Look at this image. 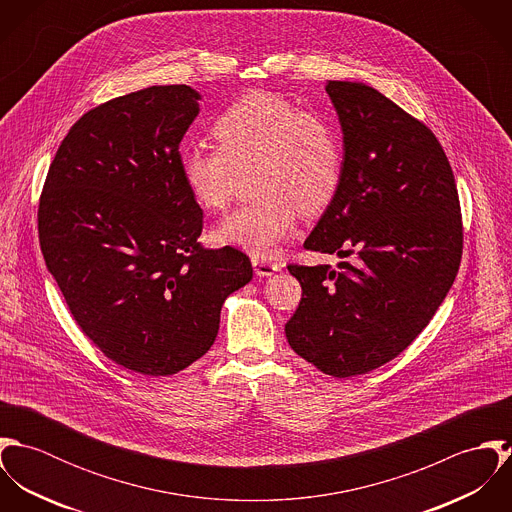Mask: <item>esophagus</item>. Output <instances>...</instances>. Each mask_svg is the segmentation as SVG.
<instances>
[{
	"label": "esophagus",
	"mask_w": 512,
	"mask_h": 512,
	"mask_svg": "<svg viewBox=\"0 0 512 512\" xmlns=\"http://www.w3.org/2000/svg\"><path fill=\"white\" fill-rule=\"evenodd\" d=\"M252 266H254L256 276H272L274 272L280 270V264L274 262L272 258H266V256H254Z\"/></svg>",
	"instance_id": "esophagus-1"
}]
</instances>
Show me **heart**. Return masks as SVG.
<instances>
[{"label":"heart","instance_id":"obj_1","mask_svg":"<svg viewBox=\"0 0 512 512\" xmlns=\"http://www.w3.org/2000/svg\"><path fill=\"white\" fill-rule=\"evenodd\" d=\"M213 136L217 147H187L179 159L193 199L222 213L246 175L256 195L215 230L222 244L268 258L292 236L299 211H325L341 187L345 149L335 122L282 94L252 90L236 98L215 120Z\"/></svg>","mask_w":512,"mask_h":512}]
</instances>
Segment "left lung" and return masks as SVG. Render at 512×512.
<instances>
[{"instance_id":"left-lung-1","label":"left lung","mask_w":512,"mask_h":512,"mask_svg":"<svg viewBox=\"0 0 512 512\" xmlns=\"http://www.w3.org/2000/svg\"><path fill=\"white\" fill-rule=\"evenodd\" d=\"M343 128L341 187L303 242L355 264H290L301 301L293 351L349 378L396 359L449 292L463 252L455 177L436 134L363 82L325 86Z\"/></svg>"}]
</instances>
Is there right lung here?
<instances>
[{
    "mask_svg": "<svg viewBox=\"0 0 512 512\" xmlns=\"http://www.w3.org/2000/svg\"><path fill=\"white\" fill-rule=\"evenodd\" d=\"M187 84L149 86L82 114L49 167L39 242L80 331L112 363L167 376L217 339L250 258L205 248L179 144L199 114Z\"/></svg>",
    "mask_w": 512,
    "mask_h": 512,
    "instance_id": "1",
    "label": "right lung"
}]
</instances>
